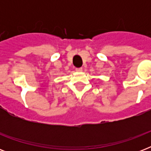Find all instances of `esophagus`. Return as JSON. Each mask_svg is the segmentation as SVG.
<instances>
[{"label":"esophagus","instance_id":"obj_1","mask_svg":"<svg viewBox=\"0 0 151 151\" xmlns=\"http://www.w3.org/2000/svg\"><path fill=\"white\" fill-rule=\"evenodd\" d=\"M82 70L83 69L81 67H80V68H76V71H78V72H81Z\"/></svg>","mask_w":151,"mask_h":151}]
</instances>
